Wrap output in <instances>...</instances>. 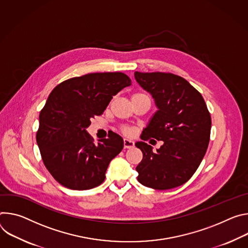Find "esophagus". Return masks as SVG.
<instances>
[{
  "label": "esophagus",
  "instance_id": "esophagus-1",
  "mask_svg": "<svg viewBox=\"0 0 248 248\" xmlns=\"http://www.w3.org/2000/svg\"><path fill=\"white\" fill-rule=\"evenodd\" d=\"M134 147V142L128 139H124V149H131Z\"/></svg>",
  "mask_w": 248,
  "mask_h": 248
}]
</instances>
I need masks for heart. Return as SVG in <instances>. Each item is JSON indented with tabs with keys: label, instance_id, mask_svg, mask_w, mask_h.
<instances>
[{
	"label": "heart",
	"instance_id": "1",
	"mask_svg": "<svg viewBox=\"0 0 248 248\" xmlns=\"http://www.w3.org/2000/svg\"><path fill=\"white\" fill-rule=\"evenodd\" d=\"M137 95H146V94H143V93H136V94H134L133 96H137ZM122 131H123L126 135H131V134L133 133L132 129L129 128V127H124V128L122 129Z\"/></svg>",
	"mask_w": 248,
	"mask_h": 248
}]
</instances>
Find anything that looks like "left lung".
Masks as SVG:
<instances>
[{
  "instance_id": "1",
  "label": "left lung",
  "mask_w": 248,
  "mask_h": 248,
  "mask_svg": "<svg viewBox=\"0 0 248 248\" xmlns=\"http://www.w3.org/2000/svg\"><path fill=\"white\" fill-rule=\"evenodd\" d=\"M134 76L157 108L141 139L163 142L155 153L145 142L135 144L143 153L136 168L138 181L157 190L175 188L191 178L206 154L212 124L207 105L201 93L179 76L160 72H135Z\"/></svg>"
}]
</instances>
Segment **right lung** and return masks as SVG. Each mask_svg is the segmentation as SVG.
<instances>
[{"instance_id": "add662e5", "label": "right lung", "mask_w": 248, "mask_h": 248, "mask_svg": "<svg viewBox=\"0 0 248 248\" xmlns=\"http://www.w3.org/2000/svg\"><path fill=\"white\" fill-rule=\"evenodd\" d=\"M129 86L131 79L123 73H92L69 78L51 92L40 111L36 142L44 166L60 184L88 190L103 182L124 142L112 133L94 144L87 129Z\"/></svg>"}]
</instances>
